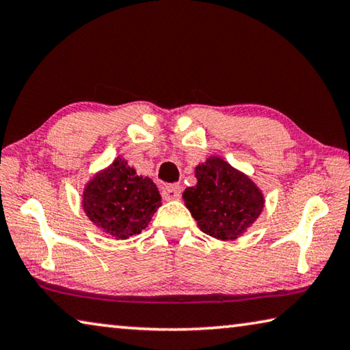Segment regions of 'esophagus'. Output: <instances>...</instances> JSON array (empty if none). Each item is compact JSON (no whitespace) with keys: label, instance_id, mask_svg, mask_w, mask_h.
<instances>
[{"label":"esophagus","instance_id":"esophagus-1","mask_svg":"<svg viewBox=\"0 0 350 350\" xmlns=\"http://www.w3.org/2000/svg\"><path fill=\"white\" fill-rule=\"evenodd\" d=\"M162 196L167 200H174L182 196V188L179 185H165L162 188Z\"/></svg>","mask_w":350,"mask_h":350}]
</instances>
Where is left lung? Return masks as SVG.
<instances>
[{
	"mask_svg": "<svg viewBox=\"0 0 350 350\" xmlns=\"http://www.w3.org/2000/svg\"><path fill=\"white\" fill-rule=\"evenodd\" d=\"M196 177V185L183 191V200L205 234L236 239L262 211L259 188L222 159L210 157L199 165Z\"/></svg>",
	"mask_w": 350,
	"mask_h": 350,
	"instance_id": "8db88e82",
	"label": "left lung"
}]
</instances>
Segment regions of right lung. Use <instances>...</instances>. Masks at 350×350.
Listing matches in <instances>:
<instances>
[{"instance_id":"obj_1","label":"right lung","mask_w":350,"mask_h":350,"mask_svg":"<svg viewBox=\"0 0 350 350\" xmlns=\"http://www.w3.org/2000/svg\"><path fill=\"white\" fill-rule=\"evenodd\" d=\"M161 200L150 177H139L128 162L117 159L88 183L83 206L103 232L116 239H128L146 227Z\"/></svg>"}]
</instances>
